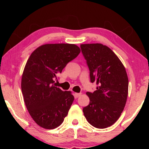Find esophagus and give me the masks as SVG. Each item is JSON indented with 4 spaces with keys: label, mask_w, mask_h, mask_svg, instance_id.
Instances as JSON below:
<instances>
[{
    "label": "esophagus",
    "mask_w": 149,
    "mask_h": 149,
    "mask_svg": "<svg viewBox=\"0 0 149 149\" xmlns=\"http://www.w3.org/2000/svg\"><path fill=\"white\" fill-rule=\"evenodd\" d=\"M74 95H75V97H79V96H81V93H75Z\"/></svg>",
    "instance_id": "obj_1"
}]
</instances>
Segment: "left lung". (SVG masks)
Returning <instances> with one entry per match:
<instances>
[{"label": "left lung", "mask_w": 149, "mask_h": 149, "mask_svg": "<svg viewBox=\"0 0 149 149\" xmlns=\"http://www.w3.org/2000/svg\"><path fill=\"white\" fill-rule=\"evenodd\" d=\"M81 52L87 60L91 83L96 90L87 92L89 104L83 111L93 127L104 129L113 125L121 116L127 102L128 77L117 55L101 43L81 44Z\"/></svg>", "instance_id": "obj_1"}]
</instances>
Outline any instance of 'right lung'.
I'll return each instance as SVG.
<instances>
[{"mask_svg": "<svg viewBox=\"0 0 149 149\" xmlns=\"http://www.w3.org/2000/svg\"><path fill=\"white\" fill-rule=\"evenodd\" d=\"M80 52L74 44H45L28 58L22 74V91L28 113L40 127L55 129L68 115L74 97L70 91L61 90L54 80Z\"/></svg>", "mask_w": 149, "mask_h": 149, "instance_id": "obj_1", "label": "right lung"}]
</instances>
